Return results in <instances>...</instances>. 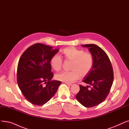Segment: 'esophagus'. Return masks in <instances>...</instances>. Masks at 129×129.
<instances>
[{"label":"esophagus","instance_id":"esophagus-1","mask_svg":"<svg viewBox=\"0 0 129 129\" xmlns=\"http://www.w3.org/2000/svg\"><path fill=\"white\" fill-rule=\"evenodd\" d=\"M66 84L67 85H68V86H72V84L71 83H66Z\"/></svg>","mask_w":129,"mask_h":129}]
</instances>
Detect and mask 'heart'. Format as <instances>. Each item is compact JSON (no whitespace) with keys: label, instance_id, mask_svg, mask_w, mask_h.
Masks as SVG:
<instances>
[{"label":"heart","instance_id":"1","mask_svg":"<svg viewBox=\"0 0 129 129\" xmlns=\"http://www.w3.org/2000/svg\"><path fill=\"white\" fill-rule=\"evenodd\" d=\"M61 54L66 60L71 61V71L57 74L56 76L57 80L66 83H72L78 80L80 76H86L91 70L94 58L91 53L84 52L83 50L75 47H70L64 49ZM50 64L55 71H59L62 68V58L57 54L54 55L50 61Z\"/></svg>","mask_w":129,"mask_h":129}]
</instances>
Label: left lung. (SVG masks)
Listing matches in <instances>:
<instances>
[{
  "mask_svg": "<svg viewBox=\"0 0 129 129\" xmlns=\"http://www.w3.org/2000/svg\"><path fill=\"white\" fill-rule=\"evenodd\" d=\"M93 55L94 63L91 70L84 78L83 82L92 86L80 85V91L76 98L82 105L91 108L103 102L107 97L112 85L113 71L108 55L95 44L83 45Z\"/></svg>",
  "mask_w": 129,
  "mask_h": 129,
  "instance_id": "left-lung-1",
  "label": "left lung"
}]
</instances>
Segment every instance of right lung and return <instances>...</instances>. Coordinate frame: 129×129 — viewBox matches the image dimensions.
<instances>
[{"mask_svg": "<svg viewBox=\"0 0 129 129\" xmlns=\"http://www.w3.org/2000/svg\"><path fill=\"white\" fill-rule=\"evenodd\" d=\"M58 49L43 44H34L21 55L17 66V77L19 89L33 104L46 103L57 92L61 82L52 81L50 61Z\"/></svg>", "mask_w": 129, "mask_h": 129, "instance_id": "right-lung-1", "label": "right lung"}]
</instances>
